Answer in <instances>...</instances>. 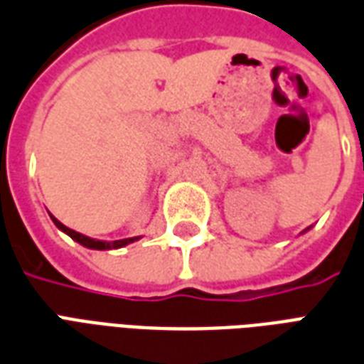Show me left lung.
I'll use <instances>...</instances> for the list:
<instances>
[{"instance_id": "1", "label": "left lung", "mask_w": 364, "mask_h": 364, "mask_svg": "<svg viewBox=\"0 0 364 364\" xmlns=\"http://www.w3.org/2000/svg\"><path fill=\"white\" fill-rule=\"evenodd\" d=\"M306 230H310V227H309V229H304V230H302V232H306Z\"/></svg>"}]
</instances>
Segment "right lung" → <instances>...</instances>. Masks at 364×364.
<instances>
[{"instance_id":"1","label":"right lung","mask_w":364,"mask_h":364,"mask_svg":"<svg viewBox=\"0 0 364 364\" xmlns=\"http://www.w3.org/2000/svg\"><path fill=\"white\" fill-rule=\"evenodd\" d=\"M50 217H52L54 225L58 227V229L62 230V232H65V235L73 238L75 242H79L81 246H85V248H91V250H114V248H124V246H127V244H132V242H135V240H139V238H141V237L122 238V240H112V242H106V240H97V238L85 237V235H81V232H77V230L70 229V227H65L63 223H60L58 219H55L54 215H50Z\"/></svg>"}]
</instances>
